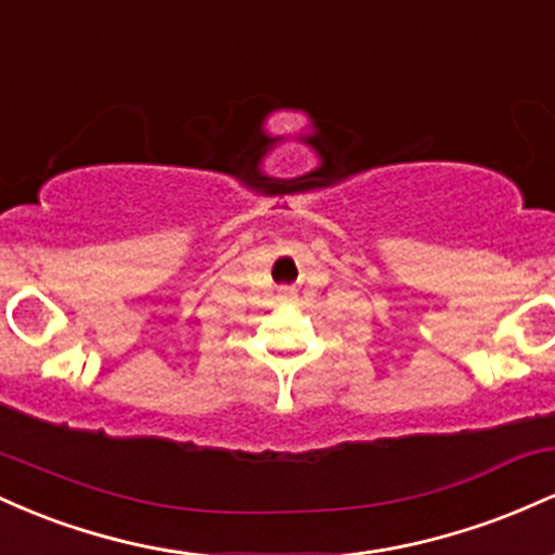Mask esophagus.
<instances>
[{"label": "esophagus", "instance_id": "esophagus-1", "mask_svg": "<svg viewBox=\"0 0 555 555\" xmlns=\"http://www.w3.org/2000/svg\"><path fill=\"white\" fill-rule=\"evenodd\" d=\"M279 292H282V297H286V299L295 295V289H292V286H282V289H279Z\"/></svg>", "mask_w": 555, "mask_h": 555}]
</instances>
